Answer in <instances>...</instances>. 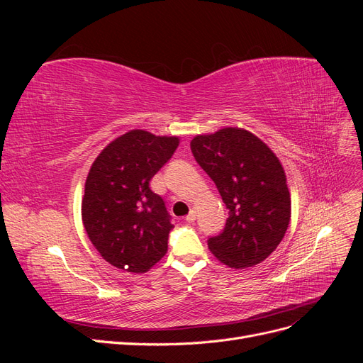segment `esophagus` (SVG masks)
<instances>
[{
	"instance_id": "esophagus-1",
	"label": "esophagus",
	"mask_w": 363,
	"mask_h": 363,
	"mask_svg": "<svg viewBox=\"0 0 363 363\" xmlns=\"http://www.w3.org/2000/svg\"><path fill=\"white\" fill-rule=\"evenodd\" d=\"M195 219H196V212L192 208V211L189 212V215L186 216V221H188V223H195Z\"/></svg>"
}]
</instances>
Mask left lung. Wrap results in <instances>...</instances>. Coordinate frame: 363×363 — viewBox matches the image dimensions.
<instances>
[{
    "label": "left lung",
    "instance_id": "1",
    "mask_svg": "<svg viewBox=\"0 0 363 363\" xmlns=\"http://www.w3.org/2000/svg\"><path fill=\"white\" fill-rule=\"evenodd\" d=\"M195 160L228 208L224 230L208 250L235 269L255 267L277 248L291 219V195L277 156L250 131L227 127L191 142Z\"/></svg>",
    "mask_w": 363,
    "mask_h": 363
}]
</instances>
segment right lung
<instances>
[{
	"label": "right lung",
	"instance_id": "right-lung-1",
	"mask_svg": "<svg viewBox=\"0 0 363 363\" xmlns=\"http://www.w3.org/2000/svg\"><path fill=\"white\" fill-rule=\"evenodd\" d=\"M179 147V138L131 130L112 140L92 163L82 216L101 257L128 272H147L167 255L174 228L150 180Z\"/></svg>",
	"mask_w": 363,
	"mask_h": 363
}]
</instances>
